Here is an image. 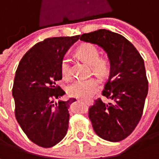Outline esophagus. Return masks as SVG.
Segmentation results:
<instances>
[{
  "label": "esophagus",
  "instance_id": "1",
  "mask_svg": "<svg viewBox=\"0 0 159 159\" xmlns=\"http://www.w3.org/2000/svg\"><path fill=\"white\" fill-rule=\"evenodd\" d=\"M78 101H81V100H78ZM86 104H88V105H91V104H92V101L86 102Z\"/></svg>",
  "mask_w": 159,
  "mask_h": 159
}]
</instances>
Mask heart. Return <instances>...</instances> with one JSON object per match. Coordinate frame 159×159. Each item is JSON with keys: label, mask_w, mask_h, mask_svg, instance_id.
I'll return each mask as SVG.
<instances>
[{"label": "heart", "mask_w": 159, "mask_h": 159, "mask_svg": "<svg viewBox=\"0 0 159 159\" xmlns=\"http://www.w3.org/2000/svg\"><path fill=\"white\" fill-rule=\"evenodd\" d=\"M76 53L82 60L90 65L91 71L99 77H105L110 69V63L107 58L99 57L98 49L92 44H83L77 50ZM61 70L63 77L70 76V60L68 56L63 57L61 63ZM99 89V83L95 78L80 79L75 81L68 87V93L70 97L83 100L90 99Z\"/></svg>", "instance_id": "b5f03b06"}]
</instances>
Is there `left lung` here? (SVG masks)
Here are the masks:
<instances>
[{
	"label": "left lung",
	"mask_w": 159,
	"mask_h": 159,
	"mask_svg": "<svg viewBox=\"0 0 159 159\" xmlns=\"http://www.w3.org/2000/svg\"><path fill=\"white\" fill-rule=\"evenodd\" d=\"M81 40L102 47L110 61V75L100 98L89 109L93 129L99 137L120 142L131 134L139 123L148 94L144 61L132 43L120 34L100 29L81 36Z\"/></svg>",
	"instance_id": "obj_1"
}]
</instances>
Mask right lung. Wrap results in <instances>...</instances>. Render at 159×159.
<instances>
[{"label": "right lung", "instance_id": "obj_1", "mask_svg": "<svg viewBox=\"0 0 159 159\" xmlns=\"http://www.w3.org/2000/svg\"><path fill=\"white\" fill-rule=\"evenodd\" d=\"M79 37H55L37 43L16 71L12 95L16 120L28 138L43 148L57 144L69 129V107L75 99L53 102L65 94L56 84L62 78L61 60Z\"/></svg>", "mask_w": 159, "mask_h": 159}]
</instances>
